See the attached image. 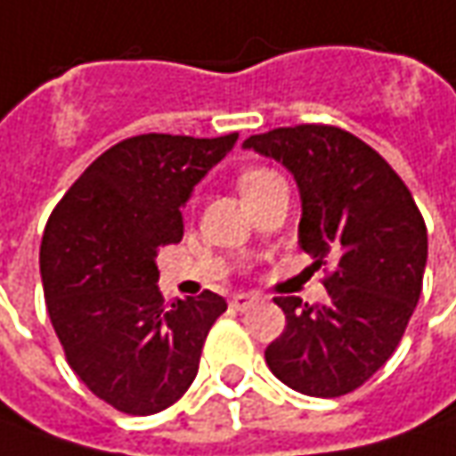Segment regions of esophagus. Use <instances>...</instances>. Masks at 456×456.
<instances>
[{"label": "esophagus", "mask_w": 456, "mask_h": 456, "mask_svg": "<svg viewBox=\"0 0 456 456\" xmlns=\"http://www.w3.org/2000/svg\"><path fill=\"white\" fill-rule=\"evenodd\" d=\"M255 303H257V297L249 295V292H237V295L232 297V307H234V310H247V307H252Z\"/></svg>", "instance_id": "34e87169"}]
</instances>
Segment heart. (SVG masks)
<instances>
[{"label":"heart","mask_w":456,"mask_h":456,"mask_svg":"<svg viewBox=\"0 0 456 456\" xmlns=\"http://www.w3.org/2000/svg\"><path fill=\"white\" fill-rule=\"evenodd\" d=\"M265 176H270V171H265V168H252V171H244L242 176H240V189H249L252 183H257Z\"/></svg>","instance_id":"obj_1"}]
</instances>
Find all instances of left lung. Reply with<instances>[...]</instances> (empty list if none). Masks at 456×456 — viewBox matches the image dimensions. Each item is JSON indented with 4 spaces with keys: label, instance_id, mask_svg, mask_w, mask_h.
Instances as JSON below:
<instances>
[{
    "label": "left lung",
    "instance_id": "8db88e82",
    "mask_svg": "<svg viewBox=\"0 0 456 456\" xmlns=\"http://www.w3.org/2000/svg\"><path fill=\"white\" fill-rule=\"evenodd\" d=\"M242 149L292 174L303 216L297 242L333 265L328 300L275 297L288 325L265 351L270 370L307 396L336 399L369 381L396 351L427 267V227L396 171L333 126L249 135Z\"/></svg>",
    "mask_w": 456,
    "mask_h": 456
}]
</instances>
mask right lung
I'll return each mask as SVG.
<instances>
[{
	"label": "right lung",
	"instance_id": "add662e5",
	"mask_svg": "<svg viewBox=\"0 0 456 456\" xmlns=\"http://www.w3.org/2000/svg\"><path fill=\"white\" fill-rule=\"evenodd\" d=\"M237 138H126L87 166L45 227L40 275L53 328L77 379L123 414L176 403L227 310L209 290L164 303L156 252L181 242V207Z\"/></svg>",
	"mask_w": 456,
	"mask_h": 456
}]
</instances>
